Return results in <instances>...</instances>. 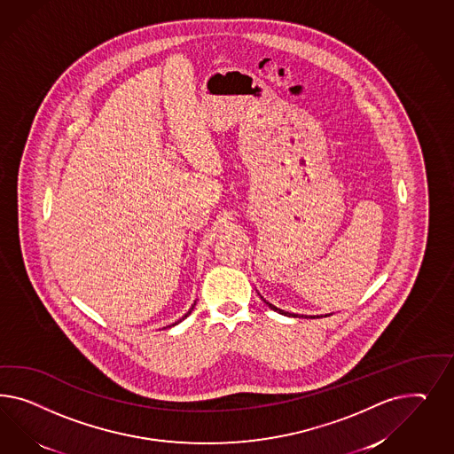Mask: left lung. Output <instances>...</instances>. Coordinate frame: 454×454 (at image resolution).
Masks as SVG:
<instances>
[{"mask_svg":"<svg viewBox=\"0 0 454 454\" xmlns=\"http://www.w3.org/2000/svg\"><path fill=\"white\" fill-rule=\"evenodd\" d=\"M262 301L266 302L273 311H276V313H279V315H285V317H323V315H319V317H308V315H296V313H288V311H285V309H279V308H276L275 304H271L270 301H266L264 298L262 296ZM325 317H330V315H325Z\"/></svg>","mask_w":454,"mask_h":454,"instance_id":"left-lung-1","label":"left lung"}]
</instances>
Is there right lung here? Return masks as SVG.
I'll list each match as a JSON object with an SVG mask.
<instances>
[{
  "mask_svg": "<svg viewBox=\"0 0 454 454\" xmlns=\"http://www.w3.org/2000/svg\"><path fill=\"white\" fill-rule=\"evenodd\" d=\"M194 304H196V302H194ZM194 304H192V308H190V311H188V313H186V315H184V317H181V319H178V321H176V323H173V325H169V326H166V328H171V326H176V325H178V323H181V321H183V319H184V317H190V315H192V308H194Z\"/></svg>",
  "mask_w": 454,
  "mask_h": 454,
  "instance_id": "obj_1",
  "label": "right lung"
}]
</instances>
